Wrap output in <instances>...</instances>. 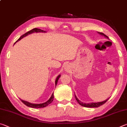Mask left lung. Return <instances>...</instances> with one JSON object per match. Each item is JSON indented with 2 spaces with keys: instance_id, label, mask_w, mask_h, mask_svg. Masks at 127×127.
<instances>
[{
  "instance_id": "obj_1",
  "label": "left lung",
  "mask_w": 127,
  "mask_h": 127,
  "mask_svg": "<svg viewBox=\"0 0 127 127\" xmlns=\"http://www.w3.org/2000/svg\"><path fill=\"white\" fill-rule=\"evenodd\" d=\"M98 33H100V35H101L102 36H104L105 37L109 39V37H107V36L105 35L104 33H103L102 32H98ZM74 95H75V94H74ZM75 98H76V100L77 101V102H78V104L81 105V106H84V107H99L100 106H101L103 104H104L105 102H106L107 100H108L109 98H107L106 100L105 101H103L102 102H91V103H88V104H86V103H83L82 102H81V101H79L78 100V98L77 97V96L75 95Z\"/></svg>"
}]
</instances>
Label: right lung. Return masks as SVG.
Returning a JSON list of instances; mask_svg holds the SVG:
<instances>
[{
	"mask_svg": "<svg viewBox=\"0 0 127 127\" xmlns=\"http://www.w3.org/2000/svg\"><path fill=\"white\" fill-rule=\"evenodd\" d=\"M33 32H46V31H44V30L39 29H37V28H35V29L30 30V31H28L27 32L25 33V34H23V35L21 36V37L19 38L18 40H17L16 42L18 41H20V40L22 39V38L25 37V36H27L28 35H29V34L32 33ZM14 44H15V43H14ZM60 77H61V74L59 75V76L57 77V78H56L55 86H57L58 81V79H59ZM53 99H54V92L52 94V95H51V96L50 97V98H49V99L48 101H47L46 102H44V103H42V104H32V103H30L29 102L26 101H24V100H22L21 99H20V100H21V101H22L23 103V104L26 105V106H29V107H33V108H41V107H46V106H48V105H49L50 104V103L52 102V101H53Z\"/></svg>",
	"mask_w": 127,
	"mask_h": 127,
	"instance_id": "add662e5",
	"label": "right lung"
}]
</instances>
